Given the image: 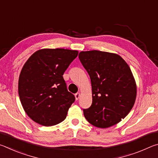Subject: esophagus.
Returning a JSON list of instances; mask_svg holds the SVG:
<instances>
[{"label":"esophagus","mask_w":158,"mask_h":158,"mask_svg":"<svg viewBox=\"0 0 158 158\" xmlns=\"http://www.w3.org/2000/svg\"><path fill=\"white\" fill-rule=\"evenodd\" d=\"M74 97H75L76 100H78L79 98L80 97V93H77L75 95H74Z\"/></svg>","instance_id":"obj_1"}]
</instances>
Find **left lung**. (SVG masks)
<instances>
[{"instance_id": "1", "label": "left lung", "mask_w": 158, "mask_h": 158, "mask_svg": "<svg viewBox=\"0 0 158 158\" xmlns=\"http://www.w3.org/2000/svg\"><path fill=\"white\" fill-rule=\"evenodd\" d=\"M79 60L89 73L92 105L84 109L85 119L99 128L118 123L130 113L137 97V84L129 65L114 53L81 52Z\"/></svg>"}]
</instances>
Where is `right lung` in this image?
Instances as JSON below:
<instances>
[{"mask_svg":"<svg viewBox=\"0 0 158 158\" xmlns=\"http://www.w3.org/2000/svg\"><path fill=\"white\" fill-rule=\"evenodd\" d=\"M78 53L59 48L42 49L23 65L19 95L26 114L37 123L52 126L65 119L75 98L67 90L63 75Z\"/></svg>","mask_w":158,"mask_h":158,"instance_id":"right-lung-1","label":"right lung"}]
</instances>
